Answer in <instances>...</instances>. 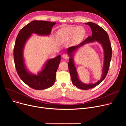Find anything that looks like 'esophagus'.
Wrapping results in <instances>:
<instances>
[{"label": "esophagus", "mask_w": 126, "mask_h": 126, "mask_svg": "<svg viewBox=\"0 0 126 126\" xmlns=\"http://www.w3.org/2000/svg\"><path fill=\"white\" fill-rule=\"evenodd\" d=\"M62 57H63L64 59H68V55H66V54H64L62 55Z\"/></svg>", "instance_id": "34e87169"}]
</instances>
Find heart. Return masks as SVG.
Returning <instances> with one entry per match:
<instances>
[{
  "instance_id": "b5f03b06",
  "label": "heart",
  "mask_w": 126,
  "mask_h": 126,
  "mask_svg": "<svg viewBox=\"0 0 126 126\" xmlns=\"http://www.w3.org/2000/svg\"><path fill=\"white\" fill-rule=\"evenodd\" d=\"M85 30L82 26L65 27L59 29L57 32V39L59 42L63 43L72 39L74 43H77L84 38Z\"/></svg>"
}]
</instances>
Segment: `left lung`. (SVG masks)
<instances>
[{
  "label": "left lung",
  "instance_id": "8db88e82",
  "mask_svg": "<svg viewBox=\"0 0 126 126\" xmlns=\"http://www.w3.org/2000/svg\"><path fill=\"white\" fill-rule=\"evenodd\" d=\"M85 24L88 25L91 28L92 32L91 36H89L84 41L77 46L68 47L67 49V52L70 57L69 59V61L68 63V66L72 83L79 89L87 90L96 87V86L100 84L106 77L111 60L112 48L107 32L102 28L93 22H89L85 23ZM95 41L100 43L102 45L104 50V65L102 70V77L100 80L94 84L91 83L86 84L83 83L79 80L74 63L73 55L76 50L81 46L86 44L94 42Z\"/></svg>",
  "mask_w": 126,
  "mask_h": 126
}]
</instances>
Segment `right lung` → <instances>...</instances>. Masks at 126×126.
I'll use <instances>...</instances> for the list:
<instances>
[{"mask_svg": "<svg viewBox=\"0 0 126 126\" xmlns=\"http://www.w3.org/2000/svg\"><path fill=\"white\" fill-rule=\"evenodd\" d=\"M56 24V22L46 21L34 20L20 31L16 38L14 48V59L17 74L23 82L34 89H45L54 85L56 72L61 61V56L49 59L41 71L37 75L33 74L26 67L23 54L24 46L32 34L48 36L53 26Z\"/></svg>", "mask_w": 126, "mask_h": 126, "instance_id": "right-lung-1", "label": "right lung"}]
</instances>
